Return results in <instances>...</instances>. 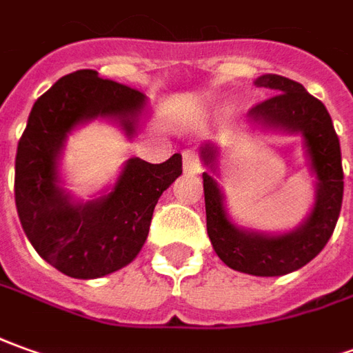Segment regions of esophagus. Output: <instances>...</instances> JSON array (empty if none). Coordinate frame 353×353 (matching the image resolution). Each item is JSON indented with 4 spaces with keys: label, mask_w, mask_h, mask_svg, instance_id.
<instances>
[{
    "label": "esophagus",
    "mask_w": 353,
    "mask_h": 353,
    "mask_svg": "<svg viewBox=\"0 0 353 353\" xmlns=\"http://www.w3.org/2000/svg\"><path fill=\"white\" fill-rule=\"evenodd\" d=\"M182 167H184V172H188V174H198L201 171L198 153L192 152V150L182 152Z\"/></svg>",
    "instance_id": "34e87169"
}]
</instances>
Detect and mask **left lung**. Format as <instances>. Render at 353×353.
Wrapping results in <instances>:
<instances>
[{
    "label": "left lung",
    "instance_id": "8db88e82",
    "mask_svg": "<svg viewBox=\"0 0 353 353\" xmlns=\"http://www.w3.org/2000/svg\"><path fill=\"white\" fill-rule=\"evenodd\" d=\"M254 84L271 90L274 96L252 107L248 123L263 132L302 134L311 171L317 179L315 203L310 217L290 232L265 234L246 230L230 221L217 181L211 172H203L208 234L215 254L230 269L255 276H281L310 263L332 236L344 194L342 155L327 107L300 82L281 74H263ZM200 152L203 163L215 171L217 145L208 142Z\"/></svg>",
    "mask_w": 353,
    "mask_h": 353
}]
</instances>
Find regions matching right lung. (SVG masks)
Returning <instances> with one entry per match:
<instances>
[{
	"instance_id": "obj_1",
	"label": "right lung",
	"mask_w": 353,
	"mask_h": 353,
	"mask_svg": "<svg viewBox=\"0 0 353 353\" xmlns=\"http://www.w3.org/2000/svg\"><path fill=\"white\" fill-rule=\"evenodd\" d=\"M145 96L92 69L59 79L36 99L14 159V203L38 255L72 279H99L128 265L144 246L155 203L182 174L181 153L153 165L125 163L111 192L74 201L59 186L67 136L94 119H113L132 138Z\"/></svg>"
}]
</instances>
